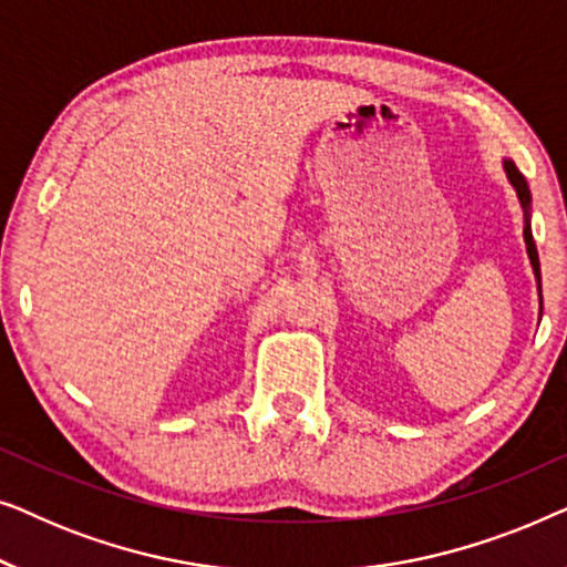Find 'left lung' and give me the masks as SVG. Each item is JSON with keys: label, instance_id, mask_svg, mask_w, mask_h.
<instances>
[{"label": "left lung", "instance_id": "1", "mask_svg": "<svg viewBox=\"0 0 567 567\" xmlns=\"http://www.w3.org/2000/svg\"><path fill=\"white\" fill-rule=\"evenodd\" d=\"M503 173H506L511 188L516 190L518 206L524 212V245H526V255H529L532 270H534V281H537V293H539V317H542V270H539V252L537 245H534V235H532V190L526 177L518 173V167L511 159H503Z\"/></svg>", "mask_w": 567, "mask_h": 567}]
</instances>
